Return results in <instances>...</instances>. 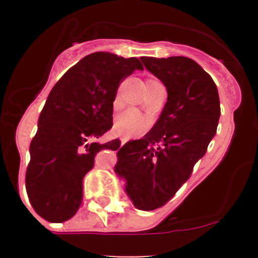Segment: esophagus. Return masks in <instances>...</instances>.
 <instances>
[{"label":"esophagus","mask_w":258,"mask_h":258,"mask_svg":"<svg viewBox=\"0 0 258 258\" xmlns=\"http://www.w3.org/2000/svg\"><path fill=\"white\" fill-rule=\"evenodd\" d=\"M127 141H128V139H127V137H121V144H122V145L126 144Z\"/></svg>","instance_id":"1"}]
</instances>
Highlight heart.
<instances>
[{
  "mask_svg": "<svg viewBox=\"0 0 258 258\" xmlns=\"http://www.w3.org/2000/svg\"><path fill=\"white\" fill-rule=\"evenodd\" d=\"M121 105V100L118 96H116L113 100L114 108ZM151 126V119L140 111L130 108V110L123 111L116 117L113 123V128L116 134L121 135L124 137H137L141 136L147 131L148 127Z\"/></svg>",
  "mask_w": 258,
  "mask_h": 258,
  "instance_id": "1",
  "label": "heart"
}]
</instances>
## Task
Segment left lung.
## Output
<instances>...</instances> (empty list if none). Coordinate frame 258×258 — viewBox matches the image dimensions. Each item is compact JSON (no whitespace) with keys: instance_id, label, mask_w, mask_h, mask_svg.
<instances>
[{"instance_id":"obj_1","label":"left lung","mask_w":258,"mask_h":258,"mask_svg":"<svg viewBox=\"0 0 258 258\" xmlns=\"http://www.w3.org/2000/svg\"><path fill=\"white\" fill-rule=\"evenodd\" d=\"M145 67L167 88V102L144 139L118 150L116 172L126 179L135 206L152 211L165 206L191 177L217 131L220 97L211 76L183 56L142 57Z\"/></svg>"}]
</instances>
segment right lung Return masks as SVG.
<instances>
[{
  "instance_id": "right-lung-1",
  "label": "right lung",
  "mask_w": 258,
  "mask_h": 258,
  "mask_svg": "<svg viewBox=\"0 0 258 258\" xmlns=\"http://www.w3.org/2000/svg\"><path fill=\"white\" fill-rule=\"evenodd\" d=\"M144 70L139 58L108 52L83 57L49 92L30 146L26 188L33 210L49 222H64L82 206L83 177L100 151L118 150V139L96 140L112 127L119 83Z\"/></svg>"
}]
</instances>
